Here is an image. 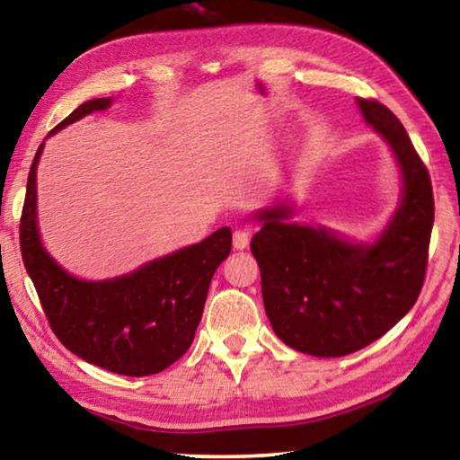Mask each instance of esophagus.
I'll return each mask as SVG.
<instances>
[{"instance_id": "34e87169", "label": "esophagus", "mask_w": 460, "mask_h": 460, "mask_svg": "<svg viewBox=\"0 0 460 460\" xmlns=\"http://www.w3.org/2000/svg\"><path fill=\"white\" fill-rule=\"evenodd\" d=\"M249 245V233L245 229H235L233 233V247L245 249Z\"/></svg>"}]
</instances>
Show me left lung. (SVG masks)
I'll use <instances>...</instances> for the list:
<instances>
[{
    "mask_svg": "<svg viewBox=\"0 0 460 460\" xmlns=\"http://www.w3.org/2000/svg\"><path fill=\"white\" fill-rule=\"evenodd\" d=\"M363 119L385 139L402 168L403 192L392 223L373 245L326 229L288 223L292 208L258 215L252 253L274 332L314 357L359 351L400 323L422 290L434 225L430 174L408 131L376 99H357Z\"/></svg>",
    "mask_w": 460,
    "mask_h": 460,
    "instance_id": "8db88e82",
    "label": "left lung"
}]
</instances>
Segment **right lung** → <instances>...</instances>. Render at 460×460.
Instances as JSON below:
<instances>
[{"instance_id": "right-lung-1", "label": "right lung", "mask_w": 460, "mask_h": 460, "mask_svg": "<svg viewBox=\"0 0 460 460\" xmlns=\"http://www.w3.org/2000/svg\"><path fill=\"white\" fill-rule=\"evenodd\" d=\"M109 105L111 99L87 101L50 136ZM42 147L28 174L20 249L50 329L68 351L119 376L144 377L170 367L189 351L213 274L231 252V229L215 231L128 276L84 282L62 270L42 247L36 225V166Z\"/></svg>"}]
</instances>
